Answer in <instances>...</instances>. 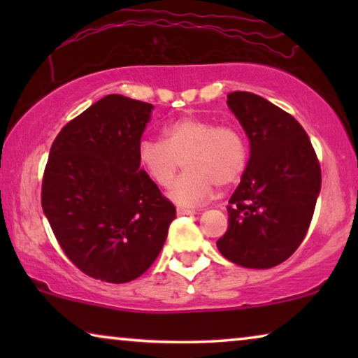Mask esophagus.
Wrapping results in <instances>:
<instances>
[{"instance_id":"1","label":"esophagus","mask_w":358,"mask_h":358,"mask_svg":"<svg viewBox=\"0 0 358 358\" xmlns=\"http://www.w3.org/2000/svg\"><path fill=\"white\" fill-rule=\"evenodd\" d=\"M176 212H178V215H195V213H199L197 210L184 208V207H178V210H176Z\"/></svg>"}]
</instances>
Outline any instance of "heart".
I'll return each mask as SVG.
<instances>
[{
    "label": "heart",
    "instance_id": "obj_1",
    "mask_svg": "<svg viewBox=\"0 0 358 358\" xmlns=\"http://www.w3.org/2000/svg\"><path fill=\"white\" fill-rule=\"evenodd\" d=\"M146 176L159 187L174 182L180 161L187 169L171 189L180 205H199L212 197L215 184H236L248 164V145L233 125H215L197 115H182L163 129V141L143 140L136 150Z\"/></svg>",
    "mask_w": 358,
    "mask_h": 358
}]
</instances>
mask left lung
I'll return each mask as SVG.
<instances>
[{"instance_id": "left-lung-1", "label": "left lung", "mask_w": 358, "mask_h": 358, "mask_svg": "<svg viewBox=\"0 0 358 358\" xmlns=\"http://www.w3.org/2000/svg\"><path fill=\"white\" fill-rule=\"evenodd\" d=\"M251 156L228 202V229L217 241L228 261L271 268L296 251L315 213L321 166L295 117L248 91L228 94Z\"/></svg>"}]
</instances>
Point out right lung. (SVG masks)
Listing matches in <instances>:
<instances>
[{"instance_id":"right-lung-1","label":"right lung","mask_w":358,"mask_h":358,"mask_svg":"<svg viewBox=\"0 0 358 358\" xmlns=\"http://www.w3.org/2000/svg\"><path fill=\"white\" fill-rule=\"evenodd\" d=\"M151 110L148 102L109 94L52 143L43 213L66 257L96 280L125 283L145 273L176 218L136 156Z\"/></svg>"}]
</instances>
